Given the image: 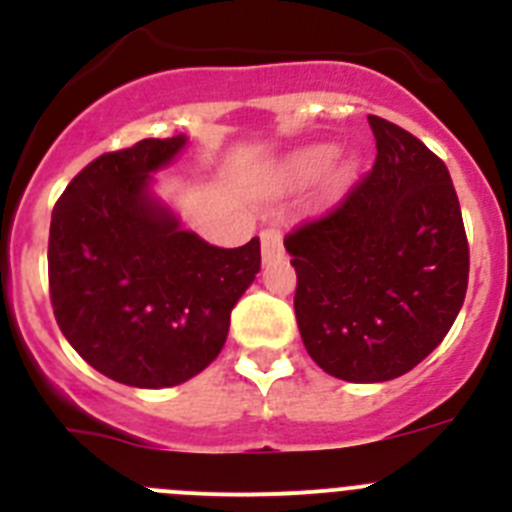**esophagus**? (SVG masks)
<instances>
[{
  "label": "esophagus",
  "mask_w": 512,
  "mask_h": 512,
  "mask_svg": "<svg viewBox=\"0 0 512 512\" xmlns=\"http://www.w3.org/2000/svg\"><path fill=\"white\" fill-rule=\"evenodd\" d=\"M282 253H284L282 230H279V228H264V230H261V256H264V261L279 259Z\"/></svg>",
  "instance_id": "esophagus-1"
}]
</instances>
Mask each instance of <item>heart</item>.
Returning a JSON list of instances; mask_svg holds the SVG:
<instances>
[{"label": "heart", "mask_w": 512, "mask_h": 512, "mask_svg": "<svg viewBox=\"0 0 512 512\" xmlns=\"http://www.w3.org/2000/svg\"><path fill=\"white\" fill-rule=\"evenodd\" d=\"M330 156H333V151H330V148H318V151L307 153V156H305V164L310 166V169H318V166L328 164Z\"/></svg>", "instance_id": "b5f03b06"}]
</instances>
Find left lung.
<instances>
[{"instance_id": "8db88e82", "label": "left lung", "mask_w": 512, "mask_h": 512, "mask_svg": "<svg viewBox=\"0 0 512 512\" xmlns=\"http://www.w3.org/2000/svg\"><path fill=\"white\" fill-rule=\"evenodd\" d=\"M377 158L336 207L284 235L312 361L387 382L443 341L464 305L469 243L451 176L415 135L369 115Z\"/></svg>"}]
</instances>
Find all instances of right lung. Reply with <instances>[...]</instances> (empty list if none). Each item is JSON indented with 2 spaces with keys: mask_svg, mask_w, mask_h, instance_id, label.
Segmentation results:
<instances>
[{
  "mask_svg": "<svg viewBox=\"0 0 512 512\" xmlns=\"http://www.w3.org/2000/svg\"><path fill=\"white\" fill-rule=\"evenodd\" d=\"M187 138H146L102 153L51 215L48 284L56 323L104 377L161 390L223 351L235 302L261 269L259 238L210 246L148 194L151 171Z\"/></svg>",
  "mask_w": 512,
  "mask_h": 512,
  "instance_id": "add662e5",
  "label": "right lung"
}]
</instances>
